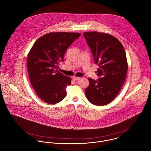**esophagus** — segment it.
Wrapping results in <instances>:
<instances>
[{
    "label": "esophagus",
    "instance_id": "obj_1",
    "mask_svg": "<svg viewBox=\"0 0 151 151\" xmlns=\"http://www.w3.org/2000/svg\"><path fill=\"white\" fill-rule=\"evenodd\" d=\"M80 78H81L80 77H75V76L73 77V79L74 81H77V80H80Z\"/></svg>",
    "mask_w": 151,
    "mask_h": 151
}]
</instances>
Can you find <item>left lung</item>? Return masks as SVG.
Wrapping results in <instances>:
<instances>
[{
  "instance_id": "1",
  "label": "left lung",
  "mask_w": 151,
  "mask_h": 151,
  "mask_svg": "<svg viewBox=\"0 0 151 151\" xmlns=\"http://www.w3.org/2000/svg\"><path fill=\"white\" fill-rule=\"evenodd\" d=\"M84 36L95 60L99 64L98 81L88 78L85 90L87 99L93 105L104 106L113 101L124 83L128 70L126 52L114 36L96 31L85 32Z\"/></svg>"
}]
</instances>
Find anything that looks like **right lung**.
Wrapping results in <instances>:
<instances>
[{"label":"right lung","instance_id":"add662e5","mask_svg":"<svg viewBox=\"0 0 151 151\" xmlns=\"http://www.w3.org/2000/svg\"><path fill=\"white\" fill-rule=\"evenodd\" d=\"M80 33L55 32L40 37L27 56V70L31 86L45 102L56 104L66 96L71 78L58 70L67 49L81 36Z\"/></svg>","mask_w":151,"mask_h":151}]
</instances>
